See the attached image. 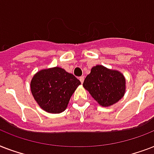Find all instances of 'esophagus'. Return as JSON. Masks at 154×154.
<instances>
[{
    "instance_id": "obj_1",
    "label": "esophagus",
    "mask_w": 154,
    "mask_h": 154,
    "mask_svg": "<svg viewBox=\"0 0 154 154\" xmlns=\"http://www.w3.org/2000/svg\"><path fill=\"white\" fill-rule=\"evenodd\" d=\"M84 79H85L84 76H82V77H79V80H80V82H82V83H83V82H84Z\"/></svg>"
}]
</instances>
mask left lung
I'll list each match as a JSON object with an SVG mask.
<instances>
[{
    "label": "left lung",
    "instance_id": "obj_1",
    "mask_svg": "<svg viewBox=\"0 0 154 154\" xmlns=\"http://www.w3.org/2000/svg\"><path fill=\"white\" fill-rule=\"evenodd\" d=\"M83 86L103 107H109L119 101L124 97L126 89L125 78L122 72L101 65L92 68Z\"/></svg>",
    "mask_w": 154,
    "mask_h": 154
}]
</instances>
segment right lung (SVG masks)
<instances>
[{
	"label": "right lung",
	"instance_id": "right-lung-1",
	"mask_svg": "<svg viewBox=\"0 0 154 154\" xmlns=\"http://www.w3.org/2000/svg\"><path fill=\"white\" fill-rule=\"evenodd\" d=\"M81 82L72 73L60 67L42 69L36 72L30 82L35 101L42 109L50 113L65 111Z\"/></svg>",
	"mask_w": 154,
	"mask_h": 154
}]
</instances>
